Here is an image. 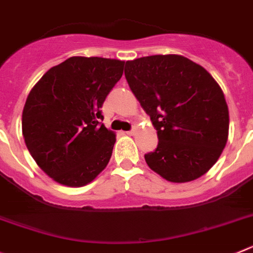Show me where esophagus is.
<instances>
[{
  "label": "esophagus",
  "instance_id": "1",
  "mask_svg": "<svg viewBox=\"0 0 253 253\" xmlns=\"http://www.w3.org/2000/svg\"><path fill=\"white\" fill-rule=\"evenodd\" d=\"M135 129H131V130H128L126 131V134H128V135H134V134H135Z\"/></svg>",
  "mask_w": 253,
  "mask_h": 253
}]
</instances>
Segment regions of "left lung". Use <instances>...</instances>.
<instances>
[{
	"label": "left lung",
	"instance_id": "left-lung-1",
	"mask_svg": "<svg viewBox=\"0 0 253 253\" xmlns=\"http://www.w3.org/2000/svg\"><path fill=\"white\" fill-rule=\"evenodd\" d=\"M125 78L158 135L157 149L144 155L149 168L173 183L206 174L228 139V106L218 83L182 55L126 61Z\"/></svg>",
	"mask_w": 253,
	"mask_h": 253
}]
</instances>
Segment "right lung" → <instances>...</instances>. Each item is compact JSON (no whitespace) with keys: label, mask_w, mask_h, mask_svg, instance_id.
Returning <instances> with one entry per match:
<instances>
[{"label":"right lung","mask_w":253,"mask_h":253,"mask_svg":"<svg viewBox=\"0 0 253 253\" xmlns=\"http://www.w3.org/2000/svg\"><path fill=\"white\" fill-rule=\"evenodd\" d=\"M124 64L104 57H69L30 91L22 111V135L37 166L55 182L83 187L108 166L117 139L100 124V109L122 78Z\"/></svg>","instance_id":"1"}]
</instances>
